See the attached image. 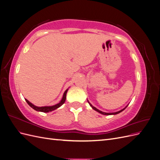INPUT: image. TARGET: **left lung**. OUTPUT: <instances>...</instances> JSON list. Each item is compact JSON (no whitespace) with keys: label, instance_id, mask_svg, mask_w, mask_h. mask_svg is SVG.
<instances>
[{"label":"left lung","instance_id":"8db88e82","mask_svg":"<svg viewBox=\"0 0 160 160\" xmlns=\"http://www.w3.org/2000/svg\"><path fill=\"white\" fill-rule=\"evenodd\" d=\"M88 103H89V104L90 105V106L92 108V109H94L95 111H98V112H99V113H101V114H103V115H116V114H118V113H121L122 112V111H123L125 108H126L128 106V105L126 106V107L125 108H124L123 109H121L120 111H117V112H114V113H105V112H103V111H100V110H99V109H97L96 108H95V107H93V105H92L90 103H89V101L88 100Z\"/></svg>","mask_w":160,"mask_h":160}]
</instances>
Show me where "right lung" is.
<instances>
[{
  "mask_svg": "<svg viewBox=\"0 0 160 160\" xmlns=\"http://www.w3.org/2000/svg\"><path fill=\"white\" fill-rule=\"evenodd\" d=\"M68 89H67L65 90V91L64 92L63 95H62V98L61 99V100L60 101L59 103H58L56 105H51V106H43V107H38V106H36L35 105H33L32 103H31L29 101H28L27 99H25V101H27V103L29 105L30 107H31L33 109H35L37 111H41V112H44V113H48V112H50V111H54L56 109L60 108L61 106L65 103V101L66 100V95H67V91H68Z\"/></svg>",
  "mask_w": 160,
  "mask_h": 160,
  "instance_id": "1",
  "label": "right lung"
}]
</instances>
